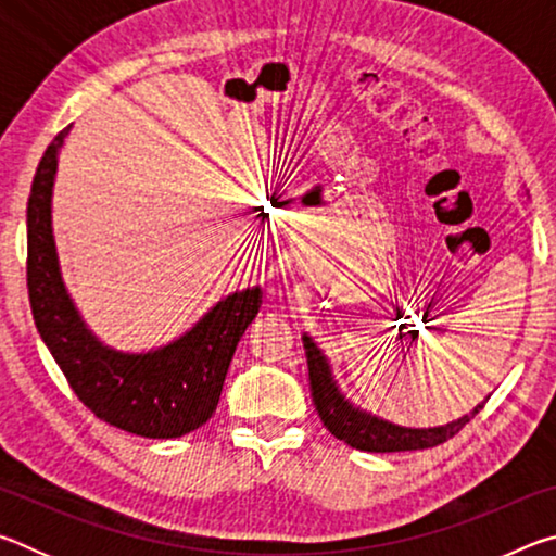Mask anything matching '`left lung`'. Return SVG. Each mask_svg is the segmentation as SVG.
I'll return each mask as SVG.
<instances>
[{"label":"left lung","mask_w":556,"mask_h":556,"mask_svg":"<svg viewBox=\"0 0 556 556\" xmlns=\"http://www.w3.org/2000/svg\"><path fill=\"white\" fill-rule=\"evenodd\" d=\"M306 348V363H308V382H312V397L316 404L318 417H321L324 427L331 431L336 439L345 441L348 446L357 451H370V454H392V451H419L444 444L446 439L458 434L470 419L481 412L483 402L476 404L473 409L464 417H458L448 425L429 427V429H412L400 427L392 421L375 417V414L365 412L345 397L341 384H338L331 361L321 351L312 336H301Z\"/></svg>","instance_id":"obj_1"}]
</instances>
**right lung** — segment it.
<instances>
[{
  "instance_id": "add662e5",
  "label": "right lung",
  "mask_w": 556,
  "mask_h": 556,
  "mask_svg": "<svg viewBox=\"0 0 556 556\" xmlns=\"http://www.w3.org/2000/svg\"><path fill=\"white\" fill-rule=\"evenodd\" d=\"M68 129L41 156L26 208V285L36 328L96 417L144 439L184 437L218 407L235 348L262 306V289L232 291L176 341L152 351L129 353L102 343L65 289L53 240V181Z\"/></svg>"
}]
</instances>
